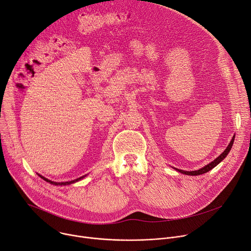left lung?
I'll use <instances>...</instances> for the list:
<instances>
[{
    "instance_id": "8db88e82",
    "label": "left lung",
    "mask_w": 251,
    "mask_h": 251,
    "mask_svg": "<svg viewBox=\"0 0 251 251\" xmlns=\"http://www.w3.org/2000/svg\"><path fill=\"white\" fill-rule=\"evenodd\" d=\"M234 138H235V136H233V138H232V140H231V142L229 143L228 147L225 149V151L221 153V155H220L219 157H217L213 162H211L210 164H208L207 166L203 167L202 169L197 170V171H192V172H189V171H183V170H179V169H176V170H177V171H179L180 173H182V174L190 175V176H198V175L205 174V173L209 172L210 170H212V169H213L214 167H216L220 162H222V160H223L224 158H226V156L228 155V152L230 151L231 148H232V145H233V143H234Z\"/></svg>"
}]
</instances>
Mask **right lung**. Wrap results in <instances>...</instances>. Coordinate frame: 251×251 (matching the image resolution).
Listing matches in <instances>:
<instances>
[{
    "mask_svg": "<svg viewBox=\"0 0 251 251\" xmlns=\"http://www.w3.org/2000/svg\"><path fill=\"white\" fill-rule=\"evenodd\" d=\"M43 180H45L46 182H48V183H50V184H53V185H69V184H72V183H75V182H77V181H79V180H81L84 176H82V177H80V178H77V179H75V180H72V181H68V182H61V183H58V182H53V181H50V180H48V179H46V178H44L43 176H41V175H39Z\"/></svg>",
    "mask_w": 251,
    "mask_h": 251,
    "instance_id": "obj_1",
    "label": "right lung"
}]
</instances>
